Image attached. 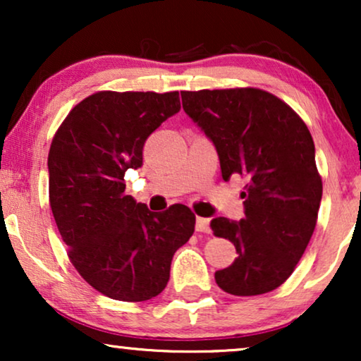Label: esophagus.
<instances>
[{
  "mask_svg": "<svg viewBox=\"0 0 361 361\" xmlns=\"http://www.w3.org/2000/svg\"><path fill=\"white\" fill-rule=\"evenodd\" d=\"M195 230L202 231V233H209V231H210V220L204 219V216H197Z\"/></svg>",
  "mask_w": 361,
  "mask_h": 361,
  "instance_id": "34e87169",
  "label": "esophagus"
}]
</instances>
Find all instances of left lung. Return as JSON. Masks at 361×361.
I'll return each mask as SVG.
<instances>
[{"label":"left lung","mask_w":361,"mask_h":361,"mask_svg":"<svg viewBox=\"0 0 361 361\" xmlns=\"http://www.w3.org/2000/svg\"><path fill=\"white\" fill-rule=\"evenodd\" d=\"M182 106L214 142L221 177L246 179L245 219L216 216L214 235L235 245L228 268L215 273L225 293L258 295L293 274L317 224L322 179L312 136L300 116L259 88L180 92Z\"/></svg>","instance_id":"8db88e82"}]
</instances>
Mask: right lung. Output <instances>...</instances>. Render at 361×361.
<instances>
[{
	"label": "right lung",
	"instance_id": "add662e5",
	"mask_svg": "<svg viewBox=\"0 0 361 361\" xmlns=\"http://www.w3.org/2000/svg\"><path fill=\"white\" fill-rule=\"evenodd\" d=\"M180 110L179 92H97L75 105L49 149V204L78 274L110 299L141 302L167 286L172 256L195 215L176 204L151 212L126 195L142 146Z\"/></svg>",
	"mask_w": 361,
	"mask_h": 361
}]
</instances>
